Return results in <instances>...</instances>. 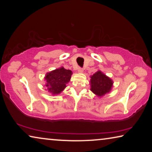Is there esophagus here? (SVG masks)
Here are the masks:
<instances>
[{"label":"esophagus","mask_w":152,"mask_h":152,"mask_svg":"<svg viewBox=\"0 0 152 152\" xmlns=\"http://www.w3.org/2000/svg\"><path fill=\"white\" fill-rule=\"evenodd\" d=\"M77 72H80V73H82V72H84V69H83V68H78Z\"/></svg>","instance_id":"obj_1"}]
</instances>
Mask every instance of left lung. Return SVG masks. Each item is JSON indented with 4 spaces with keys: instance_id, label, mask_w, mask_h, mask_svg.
<instances>
[{
    "instance_id": "left-lung-1",
    "label": "left lung",
    "mask_w": 152,
    "mask_h": 152,
    "mask_svg": "<svg viewBox=\"0 0 152 152\" xmlns=\"http://www.w3.org/2000/svg\"><path fill=\"white\" fill-rule=\"evenodd\" d=\"M91 91L99 97L110 92L113 86V81L100 70L91 76Z\"/></svg>"
}]
</instances>
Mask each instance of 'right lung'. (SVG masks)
Segmentation results:
<instances>
[{
	"instance_id": "add662e5",
	"label": "right lung",
	"mask_w": 152,
	"mask_h": 152,
	"mask_svg": "<svg viewBox=\"0 0 152 152\" xmlns=\"http://www.w3.org/2000/svg\"><path fill=\"white\" fill-rule=\"evenodd\" d=\"M72 72L70 70H66L61 67L45 75V86L53 95L59 94L66 87V84L70 82Z\"/></svg>"
}]
</instances>
